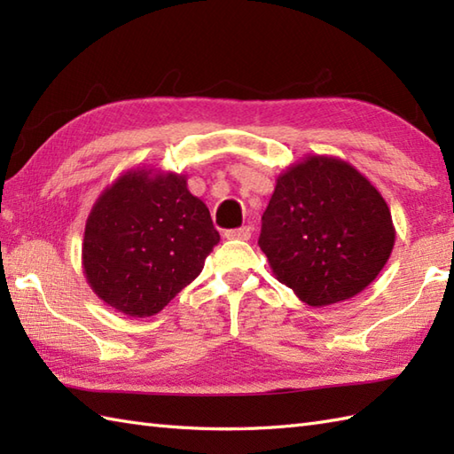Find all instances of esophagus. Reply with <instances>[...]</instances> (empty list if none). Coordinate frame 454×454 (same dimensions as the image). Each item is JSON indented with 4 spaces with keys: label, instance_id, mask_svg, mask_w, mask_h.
Instances as JSON below:
<instances>
[{
    "label": "esophagus",
    "instance_id": "esophagus-1",
    "mask_svg": "<svg viewBox=\"0 0 454 454\" xmlns=\"http://www.w3.org/2000/svg\"><path fill=\"white\" fill-rule=\"evenodd\" d=\"M228 239H249L252 238V228L242 226V228H234V230H226L224 234Z\"/></svg>",
    "mask_w": 454,
    "mask_h": 454
}]
</instances>
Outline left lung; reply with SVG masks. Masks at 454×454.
Returning <instances> with one entry per match:
<instances>
[{
  "instance_id": "1",
  "label": "left lung",
  "mask_w": 454,
  "mask_h": 454,
  "mask_svg": "<svg viewBox=\"0 0 454 454\" xmlns=\"http://www.w3.org/2000/svg\"><path fill=\"white\" fill-rule=\"evenodd\" d=\"M394 238L390 208L369 179L343 160L308 156L278 176L259 247L278 281L322 308L369 286Z\"/></svg>"
}]
</instances>
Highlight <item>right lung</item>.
Returning a JSON list of instances; mask_svg holds the SVG:
<instances>
[{"mask_svg": "<svg viewBox=\"0 0 454 454\" xmlns=\"http://www.w3.org/2000/svg\"><path fill=\"white\" fill-rule=\"evenodd\" d=\"M220 242L187 177L132 169L101 192L83 234V273L114 310L148 317L187 286Z\"/></svg>", "mask_w": 454, "mask_h": 454, "instance_id": "add662e5", "label": "right lung"}]
</instances>
